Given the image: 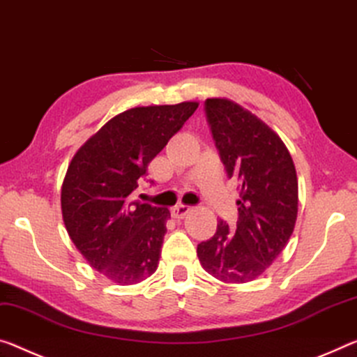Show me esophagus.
Instances as JSON below:
<instances>
[{"label": "esophagus", "instance_id": "1", "mask_svg": "<svg viewBox=\"0 0 357 357\" xmlns=\"http://www.w3.org/2000/svg\"><path fill=\"white\" fill-rule=\"evenodd\" d=\"M189 211H190V206L183 205V203H179V205L172 208V216H173L174 219H183Z\"/></svg>", "mask_w": 357, "mask_h": 357}]
</instances>
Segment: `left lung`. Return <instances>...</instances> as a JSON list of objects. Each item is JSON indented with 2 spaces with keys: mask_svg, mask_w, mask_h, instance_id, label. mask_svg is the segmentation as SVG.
I'll return each instance as SVG.
<instances>
[{
  "mask_svg": "<svg viewBox=\"0 0 357 357\" xmlns=\"http://www.w3.org/2000/svg\"><path fill=\"white\" fill-rule=\"evenodd\" d=\"M206 121L225 172L240 184L235 230L218 220L197 246L202 267L240 284L264 275L289 241L297 219V173L289 151L267 123L227 98L205 101Z\"/></svg>",
  "mask_w": 357,
  "mask_h": 357,
  "instance_id": "left-lung-1",
  "label": "left lung"
}]
</instances>
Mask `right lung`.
<instances>
[{
  "instance_id": "1",
  "label": "right lung",
  "mask_w": 357,
  "mask_h": 357,
  "mask_svg": "<svg viewBox=\"0 0 357 357\" xmlns=\"http://www.w3.org/2000/svg\"><path fill=\"white\" fill-rule=\"evenodd\" d=\"M199 103L139 106L81 146L61 185V214L77 251L107 280L137 284L158 267L168 208L135 200L148 165Z\"/></svg>"
}]
</instances>
